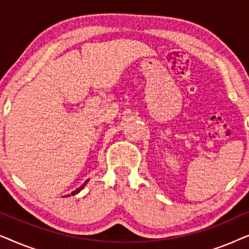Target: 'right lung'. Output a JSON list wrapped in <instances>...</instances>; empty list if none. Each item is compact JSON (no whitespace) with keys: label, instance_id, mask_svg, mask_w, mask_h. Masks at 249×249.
Returning <instances> with one entry per match:
<instances>
[{"label":"right lung","instance_id":"add662e5","mask_svg":"<svg viewBox=\"0 0 249 249\" xmlns=\"http://www.w3.org/2000/svg\"><path fill=\"white\" fill-rule=\"evenodd\" d=\"M86 183H87V181H85V183H84V185H83V186H81V187H80V188H78V189H76V190H74V192H72V193H71V195H74V194H78V193H79V192H80V190L84 188V186H85V185H86ZM68 196H69V195H68Z\"/></svg>","mask_w":249,"mask_h":249}]
</instances>
